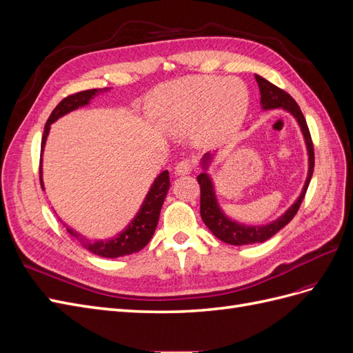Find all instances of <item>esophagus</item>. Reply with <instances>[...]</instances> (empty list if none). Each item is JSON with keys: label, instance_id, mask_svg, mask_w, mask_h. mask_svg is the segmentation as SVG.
<instances>
[{"label": "esophagus", "instance_id": "1", "mask_svg": "<svg viewBox=\"0 0 353 353\" xmlns=\"http://www.w3.org/2000/svg\"><path fill=\"white\" fill-rule=\"evenodd\" d=\"M194 168H196V162L193 159H183L181 162L176 163L175 174L176 175H188L193 172Z\"/></svg>", "mask_w": 353, "mask_h": 353}]
</instances>
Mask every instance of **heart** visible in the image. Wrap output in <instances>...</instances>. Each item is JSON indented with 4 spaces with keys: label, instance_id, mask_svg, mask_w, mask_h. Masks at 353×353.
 <instances>
[{
    "label": "heart",
    "instance_id": "heart-1",
    "mask_svg": "<svg viewBox=\"0 0 353 353\" xmlns=\"http://www.w3.org/2000/svg\"><path fill=\"white\" fill-rule=\"evenodd\" d=\"M248 110V90L237 79L191 77L169 83L159 97V114L175 132L199 123L201 140H215L237 126Z\"/></svg>",
    "mask_w": 353,
    "mask_h": 353
}]
</instances>
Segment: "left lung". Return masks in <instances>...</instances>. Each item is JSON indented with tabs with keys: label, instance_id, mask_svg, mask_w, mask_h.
<instances>
[{
	"label": "left lung",
	"instance_id": "left-lung-1",
	"mask_svg": "<svg viewBox=\"0 0 353 353\" xmlns=\"http://www.w3.org/2000/svg\"><path fill=\"white\" fill-rule=\"evenodd\" d=\"M254 78H256V82H258V85H259L261 104H262L263 110L281 108L287 112H290L296 117L299 125H301V130L305 137V143H306V148H307V156H309V172H307V178H306V183L303 185L302 193L293 203V206L288 209L283 216L268 223V225H262V227L241 225V223L234 222L223 215V212L221 210V208L218 205L215 190H213L210 176L206 172L200 174L197 176V183L200 184V215H201V219L206 223V227L213 232V236L218 237L221 241L232 244V245L263 243L268 239H271L274 234L279 232L283 227H285L287 223L294 218L299 208H301V205H302V201L306 194V190L309 187V183H311V178L314 174V163H315L314 143L311 138V132H309L305 116H303L301 108H299V104L293 100L290 94H287L284 90H281L279 87H275L274 83L259 77V74H254ZM210 159H212V154H209V153L203 157V162H201L203 169H208Z\"/></svg>",
	"mask_w": 353,
	"mask_h": 353
}]
</instances>
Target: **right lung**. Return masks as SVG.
Masks as SVG:
<instances>
[{
	"mask_svg": "<svg viewBox=\"0 0 353 353\" xmlns=\"http://www.w3.org/2000/svg\"><path fill=\"white\" fill-rule=\"evenodd\" d=\"M108 90L109 88L87 90V91H81L77 94L68 95L66 99H63L56 105V109L52 110L46 123L44 134H42V141H41V153L44 152V145L50 132V125L52 122H56L59 117L65 116L72 110H77L78 108H82V105H87L90 100L94 99L95 94H100L101 91H108ZM41 187L44 188V184H42V176H41ZM169 187H170L169 172L168 170H163V172L154 179V183L150 191L147 193L145 200L143 201L141 209L138 210L137 216L130 222V225L113 239L100 240V241H88V239L82 237L81 234H78L74 230L69 227H66V230L72 237L77 239L83 245L85 249L90 250L94 254L101 256V258L114 259V258H119V256L140 252L141 249L145 248L147 243L153 237L157 222H159V216H160V209L163 206V201L168 194Z\"/></svg>",
	"mask_w": 353,
	"mask_h": 353,
	"instance_id": "right-lung-1",
	"label": "right lung"
}]
</instances>
